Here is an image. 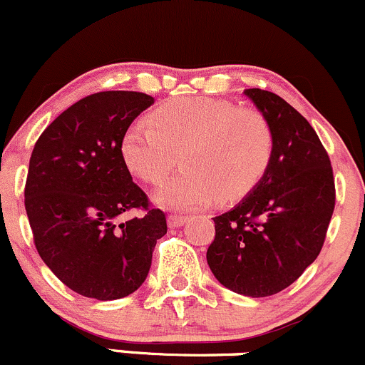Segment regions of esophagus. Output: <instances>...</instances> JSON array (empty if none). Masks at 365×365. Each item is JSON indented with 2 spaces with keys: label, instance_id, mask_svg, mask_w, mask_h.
<instances>
[{
  "label": "esophagus",
  "instance_id": "obj_1",
  "mask_svg": "<svg viewBox=\"0 0 365 365\" xmlns=\"http://www.w3.org/2000/svg\"><path fill=\"white\" fill-rule=\"evenodd\" d=\"M168 226H170V228H181V226H184L187 222V217L186 215H175V214H172V215H168Z\"/></svg>",
  "mask_w": 365,
  "mask_h": 365
}]
</instances>
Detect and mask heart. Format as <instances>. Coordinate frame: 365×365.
Returning <instances> with one entry per match:
<instances>
[{"label":"heart","instance_id":"1","mask_svg":"<svg viewBox=\"0 0 365 365\" xmlns=\"http://www.w3.org/2000/svg\"><path fill=\"white\" fill-rule=\"evenodd\" d=\"M120 153L128 170L156 184L179 162L184 170L153 195L163 209L197 210L215 198L245 197L269 165L273 134L254 109H238L209 97H184L160 106L150 125L137 121L125 130Z\"/></svg>","mask_w":365,"mask_h":365}]
</instances>
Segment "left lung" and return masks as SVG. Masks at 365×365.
Masks as SVG:
<instances>
[{"label": "left lung", "instance_id": "obj_1", "mask_svg": "<svg viewBox=\"0 0 365 365\" xmlns=\"http://www.w3.org/2000/svg\"><path fill=\"white\" fill-rule=\"evenodd\" d=\"M244 96L269 123L272 160L242 202L214 217L207 262L230 291L266 297L296 282L320 254L334 210V178L304 116L268 90L247 88Z\"/></svg>", "mask_w": 365, "mask_h": 365}]
</instances>
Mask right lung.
Masks as SVG:
<instances>
[{
  "mask_svg": "<svg viewBox=\"0 0 365 365\" xmlns=\"http://www.w3.org/2000/svg\"><path fill=\"white\" fill-rule=\"evenodd\" d=\"M143 92L113 90L78 101L38 139L26 181V212L43 262L85 297L113 301L135 292L151 268L165 214L125 165L120 143L144 109ZM140 218L121 222L123 212Z\"/></svg>",
  "mask_w": 365,
  "mask_h": 365,
  "instance_id": "right-lung-1",
  "label": "right lung"
}]
</instances>
